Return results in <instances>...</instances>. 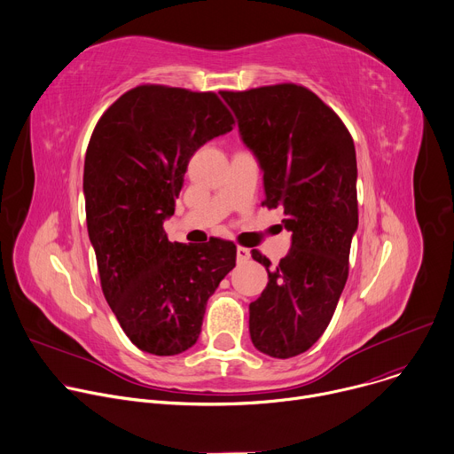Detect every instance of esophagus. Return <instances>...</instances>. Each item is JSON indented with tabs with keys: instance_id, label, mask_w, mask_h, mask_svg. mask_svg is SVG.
Returning <instances> with one entry per match:
<instances>
[{
	"instance_id": "esophagus-1",
	"label": "esophagus",
	"mask_w": 454,
	"mask_h": 454,
	"mask_svg": "<svg viewBox=\"0 0 454 454\" xmlns=\"http://www.w3.org/2000/svg\"><path fill=\"white\" fill-rule=\"evenodd\" d=\"M247 258H249V249L239 246V247H237V261H239V262H246Z\"/></svg>"
}]
</instances>
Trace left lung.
Returning <instances> with one entry per match:
<instances>
[{
    "mask_svg": "<svg viewBox=\"0 0 454 454\" xmlns=\"http://www.w3.org/2000/svg\"><path fill=\"white\" fill-rule=\"evenodd\" d=\"M221 97L264 170L262 207H282V224L293 233L277 268L251 251L270 277L261 298L249 303L251 341L271 357H294L325 333L348 278L359 217L354 140L325 102L293 82Z\"/></svg>",
    "mask_w": 454,
    "mask_h": 454,
    "instance_id": "obj_1",
    "label": "left lung"
}]
</instances>
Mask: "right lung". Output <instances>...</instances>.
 Masks as SVG:
<instances>
[{
	"label": "right lung",
	"mask_w": 454,
	"mask_h": 454,
	"mask_svg": "<svg viewBox=\"0 0 454 454\" xmlns=\"http://www.w3.org/2000/svg\"><path fill=\"white\" fill-rule=\"evenodd\" d=\"M214 91L142 84L97 121L84 161L90 240L102 293L140 350L176 356L198 341L208 298L235 268L237 246L170 242L190 158L233 129Z\"/></svg>",
	"instance_id": "add662e5"
}]
</instances>
